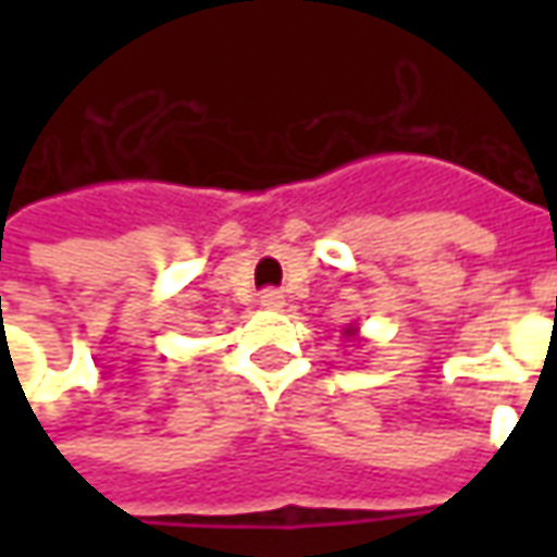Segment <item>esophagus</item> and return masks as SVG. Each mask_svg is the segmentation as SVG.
Wrapping results in <instances>:
<instances>
[{
  "mask_svg": "<svg viewBox=\"0 0 557 557\" xmlns=\"http://www.w3.org/2000/svg\"><path fill=\"white\" fill-rule=\"evenodd\" d=\"M259 304H262L265 310H280L286 301H283V295H280L277 289H265L262 292V298H259Z\"/></svg>",
  "mask_w": 557,
  "mask_h": 557,
  "instance_id": "1",
  "label": "esophagus"
}]
</instances>
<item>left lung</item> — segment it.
Masks as SVG:
<instances>
[{
	"label": "left lung",
	"instance_id": "left-lung-1",
	"mask_svg": "<svg viewBox=\"0 0 557 557\" xmlns=\"http://www.w3.org/2000/svg\"><path fill=\"white\" fill-rule=\"evenodd\" d=\"M358 334V327H346V337H355Z\"/></svg>",
	"mask_w": 557,
	"mask_h": 557
}]
</instances>
